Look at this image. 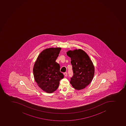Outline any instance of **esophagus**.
Listing matches in <instances>:
<instances>
[{"mask_svg": "<svg viewBox=\"0 0 126 126\" xmlns=\"http://www.w3.org/2000/svg\"><path fill=\"white\" fill-rule=\"evenodd\" d=\"M63 75H64L65 77H66L68 75V73H67V72H65V73H63Z\"/></svg>", "mask_w": 126, "mask_h": 126, "instance_id": "obj_1", "label": "esophagus"}]
</instances>
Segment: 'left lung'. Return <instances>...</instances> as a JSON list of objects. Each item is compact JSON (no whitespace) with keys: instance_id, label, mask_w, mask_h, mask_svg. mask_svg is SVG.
<instances>
[{"instance_id":"obj_1","label":"left lung","mask_w":126,"mask_h":126,"mask_svg":"<svg viewBox=\"0 0 126 126\" xmlns=\"http://www.w3.org/2000/svg\"><path fill=\"white\" fill-rule=\"evenodd\" d=\"M71 58L73 75L70 83L77 90L84 89L91 82L94 74V67L89 56L81 49L68 51Z\"/></svg>"}]
</instances>
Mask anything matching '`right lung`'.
<instances>
[{"instance_id": "right-lung-1", "label": "right lung", "mask_w": 126, "mask_h": 126, "mask_svg": "<svg viewBox=\"0 0 126 126\" xmlns=\"http://www.w3.org/2000/svg\"><path fill=\"white\" fill-rule=\"evenodd\" d=\"M61 48H46L40 53L33 68V76L37 85L48 93H53L59 86L63 75L60 72V66L56 62Z\"/></svg>"}]
</instances>
